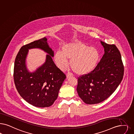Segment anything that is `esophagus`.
I'll return each mask as SVG.
<instances>
[{
	"mask_svg": "<svg viewBox=\"0 0 134 134\" xmlns=\"http://www.w3.org/2000/svg\"><path fill=\"white\" fill-rule=\"evenodd\" d=\"M73 76V74L72 73H68L67 74H66V77H67V79L70 78V77H72Z\"/></svg>",
	"mask_w": 134,
	"mask_h": 134,
	"instance_id": "obj_1",
	"label": "esophagus"
}]
</instances>
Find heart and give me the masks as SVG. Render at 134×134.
<instances>
[{
    "instance_id": "heart-1",
    "label": "heart",
    "mask_w": 134,
    "mask_h": 134,
    "mask_svg": "<svg viewBox=\"0 0 134 134\" xmlns=\"http://www.w3.org/2000/svg\"><path fill=\"white\" fill-rule=\"evenodd\" d=\"M100 58L97 48L89 47L81 42L64 44L61 51H57L54 55L55 63L60 69H65L70 60V67L79 75H86L96 67Z\"/></svg>"
}]
</instances>
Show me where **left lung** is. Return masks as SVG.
<instances>
[{"mask_svg":"<svg viewBox=\"0 0 134 134\" xmlns=\"http://www.w3.org/2000/svg\"><path fill=\"white\" fill-rule=\"evenodd\" d=\"M105 53L96 67L78 79L77 91L87 104L103 102L116 90L123 79V64L121 55L114 44L101 41Z\"/></svg>","mask_w":134,"mask_h":134,"instance_id":"8db88e82","label":"left lung"}]
</instances>
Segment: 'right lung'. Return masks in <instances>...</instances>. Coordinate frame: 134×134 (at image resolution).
<instances>
[{
    "label": "right lung",
    "mask_w": 134,
    "mask_h": 134,
    "mask_svg": "<svg viewBox=\"0 0 134 134\" xmlns=\"http://www.w3.org/2000/svg\"><path fill=\"white\" fill-rule=\"evenodd\" d=\"M33 48H40L48 54L45 63L30 72L26 65V59L29 49ZM53 57L54 51L46 37L23 46L16 56L13 73L16 89L23 99L35 107L53 105L66 78V75L55 64Z\"/></svg>",
    "instance_id": "add662e5"
}]
</instances>
